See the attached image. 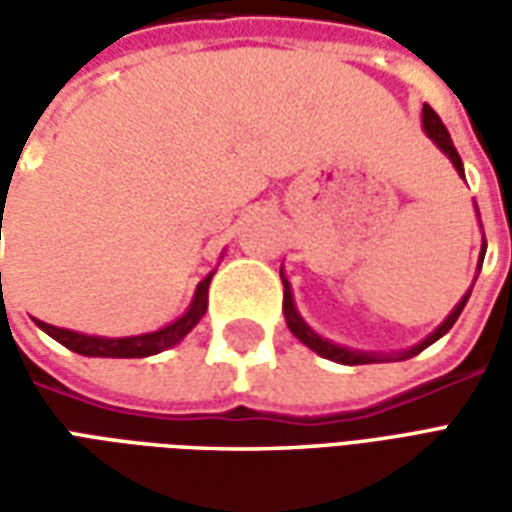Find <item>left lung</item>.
<instances>
[{
	"instance_id": "8db88e82",
	"label": "left lung",
	"mask_w": 512,
	"mask_h": 512,
	"mask_svg": "<svg viewBox=\"0 0 512 512\" xmlns=\"http://www.w3.org/2000/svg\"><path fill=\"white\" fill-rule=\"evenodd\" d=\"M422 128H425V134L436 142V147H439L444 156L450 158L452 167L458 169V175L463 178V161L461 156H458V150H455V145H452L450 139V131L444 128V123H441V117L430 109L428 104L422 106ZM483 257H485V241H483V252H480V266H483ZM477 266V268H480ZM477 279V277H474ZM282 285H285V299H282V312H285V321H288V329L293 332V337H299L301 343L307 345V348H312L315 354L323 356V359H332V362H340V365H376V362H400V359H411V356L422 354L428 345H433L439 337H444V334L450 332L452 323L458 321V315L463 312V307H466V301H469V296H472V288L466 290V296H463L458 304H455V310L444 318V323H441L439 329L433 334H428L422 343H417L414 348H408V351H400V354H367V351H354V348H343V345L332 343V340H323L321 334H315L307 326V321L301 318L299 310H296V304H293V290H290V282L285 279V274H282Z\"/></svg>"
}]
</instances>
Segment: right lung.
<instances>
[{
    "label": "right lung",
    "mask_w": 512,
    "mask_h": 512,
    "mask_svg": "<svg viewBox=\"0 0 512 512\" xmlns=\"http://www.w3.org/2000/svg\"><path fill=\"white\" fill-rule=\"evenodd\" d=\"M0 230H2V216H0ZM213 271L208 277L202 279L197 290H194V299H191L189 310L180 315L178 321L167 323L164 329L147 334H136V337H95V334H82L71 332V329H60V326H51V323L35 321L43 332L54 337L57 343L65 348H71L73 354L82 356H112V359H139V356H153L167 351L172 345H178L186 334L200 323V318L208 310V285H211ZM2 282V274H0Z\"/></svg>",
    "instance_id": "right-lung-1"
}]
</instances>
